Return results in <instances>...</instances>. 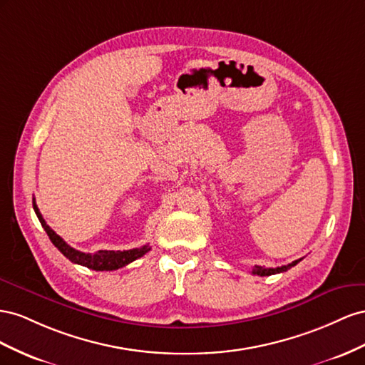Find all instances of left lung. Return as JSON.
I'll use <instances>...</instances> for the list:
<instances>
[{"label": "left lung", "mask_w": 365, "mask_h": 365, "mask_svg": "<svg viewBox=\"0 0 365 365\" xmlns=\"http://www.w3.org/2000/svg\"><path fill=\"white\" fill-rule=\"evenodd\" d=\"M301 262V258L299 259H295V262H292L290 264H287V266H281V267H264V266H255L254 269H252V274H255V275H259V277H266V275H275V274H281V272H286L287 269H290V267H294L295 264H298Z\"/></svg>", "instance_id": "1"}]
</instances>
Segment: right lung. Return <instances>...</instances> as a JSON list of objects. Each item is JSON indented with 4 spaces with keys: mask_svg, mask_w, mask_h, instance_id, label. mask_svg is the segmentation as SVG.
<instances>
[{
    "mask_svg": "<svg viewBox=\"0 0 365 365\" xmlns=\"http://www.w3.org/2000/svg\"><path fill=\"white\" fill-rule=\"evenodd\" d=\"M34 210H35V212H36V215L39 218L41 225H43L44 231L47 232L48 238L51 240V243H53L58 247L59 252L64 254V257H67L70 262L75 263V264L86 266V267L93 269V270H116V269H120L123 266L130 264L131 262H134V259L143 257L151 249L148 245H145L142 247L130 249V251H98L95 254L81 252V251H76L75 247H71L70 245H67L53 231V229H51L46 223L43 215H41V212L38 210L35 200H34Z\"/></svg>",
    "mask_w": 365,
    "mask_h": 365,
    "instance_id": "right-lung-1",
    "label": "right lung"
}]
</instances>
